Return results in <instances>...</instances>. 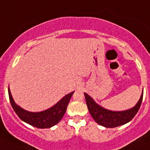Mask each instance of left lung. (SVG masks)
<instances>
[{
	"mask_svg": "<svg viewBox=\"0 0 150 150\" xmlns=\"http://www.w3.org/2000/svg\"><path fill=\"white\" fill-rule=\"evenodd\" d=\"M84 94L87 107L91 116L96 123L105 128H115L129 122L139 111L143 97L142 91L139 100L134 107L122 111H114L101 107L89 95L86 93Z\"/></svg>",
	"mask_w": 150,
	"mask_h": 150,
	"instance_id": "left-lung-1",
	"label": "left lung"
}]
</instances>
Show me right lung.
<instances>
[{"mask_svg":"<svg viewBox=\"0 0 150 150\" xmlns=\"http://www.w3.org/2000/svg\"><path fill=\"white\" fill-rule=\"evenodd\" d=\"M73 93L74 92H71L65 95L56 104L45 110L40 112H31L25 110L15 103L11 93L10 89L8 87V95L11 105L16 114L22 121L38 128H51L58 123L66 112L68 103L70 101Z\"/></svg>","mask_w":150,"mask_h":150,"instance_id":"obj_1","label":"right lung"}]
</instances>
